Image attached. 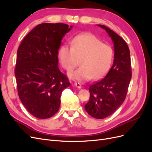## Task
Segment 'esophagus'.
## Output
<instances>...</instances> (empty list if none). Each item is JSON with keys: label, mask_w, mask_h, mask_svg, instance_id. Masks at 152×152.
<instances>
[{"label": "esophagus", "mask_w": 152, "mask_h": 152, "mask_svg": "<svg viewBox=\"0 0 152 152\" xmlns=\"http://www.w3.org/2000/svg\"><path fill=\"white\" fill-rule=\"evenodd\" d=\"M74 85H75V86H76L77 87H78V88H79V89H80L82 87V86L80 85V84L79 83V82H75Z\"/></svg>", "instance_id": "obj_1"}]
</instances>
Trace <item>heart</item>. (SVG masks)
I'll return each instance as SVG.
<instances>
[{"label": "heart", "instance_id": "obj_1", "mask_svg": "<svg viewBox=\"0 0 152 152\" xmlns=\"http://www.w3.org/2000/svg\"><path fill=\"white\" fill-rule=\"evenodd\" d=\"M58 56L62 67L67 72L72 71L80 59L81 66L69 73L72 79L98 80L102 78L111 66L113 50L94 35L84 34L73 39L71 47L62 45L58 50Z\"/></svg>", "mask_w": 152, "mask_h": 152}]
</instances>
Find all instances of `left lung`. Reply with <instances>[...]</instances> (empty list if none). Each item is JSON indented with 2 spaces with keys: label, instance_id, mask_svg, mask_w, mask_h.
<instances>
[{
  "label": "left lung",
  "instance_id": "left-lung-1",
  "mask_svg": "<svg viewBox=\"0 0 152 152\" xmlns=\"http://www.w3.org/2000/svg\"><path fill=\"white\" fill-rule=\"evenodd\" d=\"M113 42V65L105 77L89 86L90 97L85 110L98 119L107 117L115 112L124 102L132 77L130 51L126 41L103 25Z\"/></svg>",
  "mask_w": 152,
  "mask_h": 152
}]
</instances>
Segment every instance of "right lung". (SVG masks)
<instances>
[{
  "label": "right lung",
  "instance_id": "1",
  "mask_svg": "<svg viewBox=\"0 0 152 152\" xmlns=\"http://www.w3.org/2000/svg\"><path fill=\"white\" fill-rule=\"evenodd\" d=\"M42 23L36 26L18 49L15 74L19 98L28 112L45 119L59 110L63 91L70 85L58 68V49L72 26Z\"/></svg>",
  "mask_w": 152,
  "mask_h": 152
}]
</instances>
